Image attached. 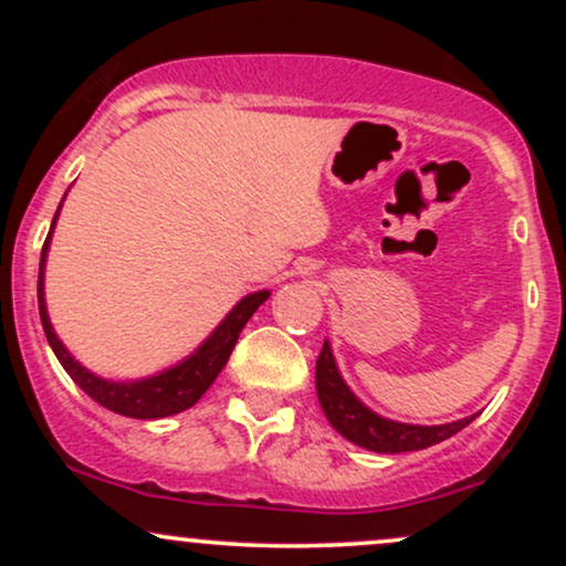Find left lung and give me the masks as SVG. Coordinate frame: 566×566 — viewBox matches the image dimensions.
<instances>
[{"label": "left lung", "instance_id": "8db88e82", "mask_svg": "<svg viewBox=\"0 0 566 566\" xmlns=\"http://www.w3.org/2000/svg\"><path fill=\"white\" fill-rule=\"evenodd\" d=\"M316 394H319V405L324 415H327L329 426L340 437L365 447V450L382 454L426 450V447L439 444V441L463 431L476 418V415H471V418L454 420V423L444 426H409L399 423V420L380 418L378 412L361 405L346 386L343 375L337 373L333 348H329L327 340H324L319 359H316Z\"/></svg>", "mask_w": 566, "mask_h": 566}]
</instances>
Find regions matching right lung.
Segmentation results:
<instances>
[{"label":"right lung","instance_id":"right-lung-1","mask_svg":"<svg viewBox=\"0 0 566 566\" xmlns=\"http://www.w3.org/2000/svg\"><path fill=\"white\" fill-rule=\"evenodd\" d=\"M57 212H61V207H57ZM57 212L42 247L36 295H39V319H42L44 335H48L50 348L55 350L57 361H61L63 369L71 375V380H74L76 386H80L90 399H95L101 407L112 409L116 415H127V418H138V420L167 418V415H178L184 412V409L197 405L201 394L212 386V380L218 378L220 369H223L226 361H229L231 350L237 346L239 333L244 329V324L250 322V316L255 314L265 301H269L271 292L261 290L242 297V301L229 311V316L218 324L216 333L207 337V340L201 343L188 359H184L180 365H175L170 369H165V373L151 375V378H143V380H127V382L97 378L95 373L84 369L80 361L69 354L66 346L57 340L53 324H50V316H48V305H44V261H48V247H50V237H53Z\"/></svg>","mask_w":566,"mask_h":566}]
</instances>
